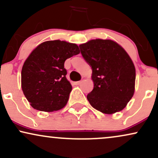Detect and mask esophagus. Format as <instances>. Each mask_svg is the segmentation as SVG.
I'll return each instance as SVG.
<instances>
[{"label":"esophagus","mask_w":158,"mask_h":158,"mask_svg":"<svg viewBox=\"0 0 158 158\" xmlns=\"http://www.w3.org/2000/svg\"><path fill=\"white\" fill-rule=\"evenodd\" d=\"M81 82H82V81H76V82H75V85H80L81 84Z\"/></svg>","instance_id":"esophagus-1"}]
</instances>
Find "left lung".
I'll return each mask as SVG.
<instances>
[{
  "instance_id": "left-lung-1",
  "label": "left lung",
  "mask_w": 158,
  "mask_h": 158,
  "mask_svg": "<svg viewBox=\"0 0 158 158\" xmlns=\"http://www.w3.org/2000/svg\"><path fill=\"white\" fill-rule=\"evenodd\" d=\"M79 48L92 68L94 87L87 96L90 105L105 114L122 110L135 92V68L130 56L111 40H91Z\"/></svg>"
}]
</instances>
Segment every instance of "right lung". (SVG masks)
I'll use <instances>...</instances> for the list:
<instances>
[{
    "label": "right lung",
    "instance_id": "right-lung-1",
    "mask_svg": "<svg viewBox=\"0 0 158 158\" xmlns=\"http://www.w3.org/2000/svg\"><path fill=\"white\" fill-rule=\"evenodd\" d=\"M79 52L77 44L61 40L44 42L32 51L21 71L23 92L32 107L53 112L66 105L72 86L64 63Z\"/></svg>",
    "mask_w": 158,
    "mask_h": 158
}]
</instances>
